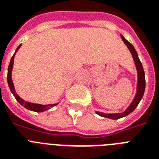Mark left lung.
<instances>
[{
  "label": "left lung",
  "instance_id": "1",
  "mask_svg": "<svg viewBox=\"0 0 159 159\" xmlns=\"http://www.w3.org/2000/svg\"><path fill=\"white\" fill-rule=\"evenodd\" d=\"M121 38L123 39V41L125 42L127 47L129 48V51L131 52L132 55H133L134 60V62H135L136 67H137V70H138V90H137V93H136V96L134 97V99L132 102V103L130 104V106H129L127 110H126L125 112L120 114H105L102 113V112H97V115L102 116V117H106V118L112 119V120H117V119L122 118L124 116H128L129 114H130L132 111H134V109L137 107V106L139 105V102L142 99V97L143 96V93H144V90H145V75H144V71H143V66H142V63H141L140 60L138 57V53L136 52V50L134 48V46L131 44L129 42L126 40L124 38L123 36L121 35Z\"/></svg>",
  "mask_w": 159,
  "mask_h": 159
}]
</instances>
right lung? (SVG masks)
<instances>
[{"label": "right lung", "instance_id": "right-lung-1", "mask_svg": "<svg viewBox=\"0 0 159 159\" xmlns=\"http://www.w3.org/2000/svg\"><path fill=\"white\" fill-rule=\"evenodd\" d=\"M21 46L19 45L18 48H16V51L18 50L20 47ZM16 53H14V55L12 56L11 59V62H10V64H9L8 67V73H7V82H8L9 87H10V90L11 92H12V94L14 95V97H16V101L21 105L23 106L24 107H25L26 109H28L30 111H35V112H43V111H45L48 109H50L51 107H53L56 105L57 104H53V105H48V106H44V105H39V104H34V103H30V102H25L23 99H21L20 97H19L18 95L16 94V92H15V87H14L13 82H12V78H11V72H12V68H13V63H14V57H15V54Z\"/></svg>", "mask_w": 159, "mask_h": 159}]
</instances>
